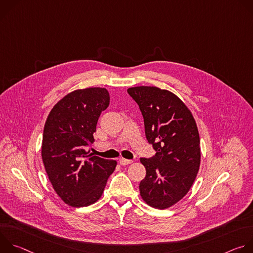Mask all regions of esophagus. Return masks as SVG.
Segmentation results:
<instances>
[{
  "label": "esophagus",
  "mask_w": 253,
  "mask_h": 253,
  "mask_svg": "<svg viewBox=\"0 0 253 253\" xmlns=\"http://www.w3.org/2000/svg\"><path fill=\"white\" fill-rule=\"evenodd\" d=\"M133 161L132 160H129V159H125V158H120L119 159V163L121 164V165H128V164H131Z\"/></svg>",
  "instance_id": "esophagus-1"
}]
</instances>
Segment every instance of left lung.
<instances>
[{
    "label": "left lung",
    "instance_id": "obj_1",
    "mask_svg": "<svg viewBox=\"0 0 253 253\" xmlns=\"http://www.w3.org/2000/svg\"><path fill=\"white\" fill-rule=\"evenodd\" d=\"M144 119L145 135L156 154L141 158L146 176L140 195L148 205L165 209L191 188L200 166V139L195 120L175 94L157 87L129 88Z\"/></svg>",
    "mask_w": 253,
    "mask_h": 253
}]
</instances>
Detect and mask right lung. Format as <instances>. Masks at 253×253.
<instances>
[{"mask_svg": "<svg viewBox=\"0 0 253 253\" xmlns=\"http://www.w3.org/2000/svg\"><path fill=\"white\" fill-rule=\"evenodd\" d=\"M109 103L105 88L76 90L54 106L45 123L43 163L54 190L70 206L96 202L117 165L87 151L101 112Z\"/></svg>", "mask_w": 253, "mask_h": 253, "instance_id": "add662e5", "label": "right lung"}]
</instances>
